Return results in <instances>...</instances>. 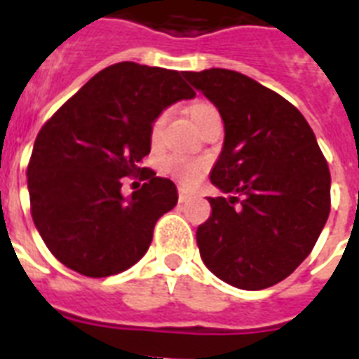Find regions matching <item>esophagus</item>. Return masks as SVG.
Segmentation results:
<instances>
[{
  "label": "esophagus",
  "mask_w": 359,
  "mask_h": 359,
  "mask_svg": "<svg viewBox=\"0 0 359 359\" xmlns=\"http://www.w3.org/2000/svg\"><path fill=\"white\" fill-rule=\"evenodd\" d=\"M190 196H191L190 191L184 190V188H179V201H180V203H186V201H188V199H190Z\"/></svg>",
  "instance_id": "esophagus-1"
}]
</instances>
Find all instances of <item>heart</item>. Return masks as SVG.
Masks as SVG:
<instances>
[{
	"label": "heart",
	"instance_id": "heart-1",
	"mask_svg": "<svg viewBox=\"0 0 359 359\" xmlns=\"http://www.w3.org/2000/svg\"><path fill=\"white\" fill-rule=\"evenodd\" d=\"M214 111H216V109H214L210 104L205 102L190 104V106L186 108V114H188V117H190L191 123L196 124V126H199V124L207 119L208 115L214 114ZM163 123H165V114H160L156 119L152 121L151 132H149V137H151L152 145L160 140ZM162 169L163 173L171 175V177H175L177 180H180L182 184H191V182H196L197 177L203 173L205 165H203L201 162H186V160H182V158L179 156H169L163 160Z\"/></svg>",
	"mask_w": 359,
	"mask_h": 359
}]
</instances>
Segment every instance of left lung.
I'll use <instances>...</instances> for the list:
<instances>
[{
	"instance_id": "8db88e82",
	"label": "left lung",
	"mask_w": 359,
	"mask_h": 359,
	"mask_svg": "<svg viewBox=\"0 0 359 359\" xmlns=\"http://www.w3.org/2000/svg\"><path fill=\"white\" fill-rule=\"evenodd\" d=\"M184 78L225 124L210 180L231 197H208L212 214L197 227L201 259L236 289H268L317 244L332 207L328 162L304 115L272 89L225 69Z\"/></svg>"
}]
</instances>
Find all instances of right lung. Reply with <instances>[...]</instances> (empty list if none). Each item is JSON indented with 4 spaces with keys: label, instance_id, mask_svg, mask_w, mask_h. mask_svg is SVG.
Listing matches in <instances>:
<instances>
[{
    "label": "right lung",
    "instance_id": "1",
    "mask_svg": "<svg viewBox=\"0 0 359 359\" xmlns=\"http://www.w3.org/2000/svg\"><path fill=\"white\" fill-rule=\"evenodd\" d=\"M191 97L179 70L123 61L93 76L44 123L27 188L36 231L59 262L108 278L145 255L156 222L179 201L171 180L140 168L151 152V124ZM137 174L146 184L123 200L120 179Z\"/></svg>",
    "mask_w": 359,
    "mask_h": 359
}]
</instances>
